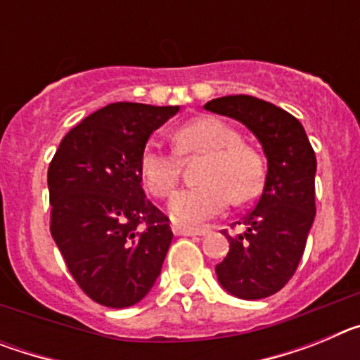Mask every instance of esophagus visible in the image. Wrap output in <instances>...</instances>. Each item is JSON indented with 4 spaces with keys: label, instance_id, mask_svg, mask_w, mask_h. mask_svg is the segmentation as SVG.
Segmentation results:
<instances>
[{
    "label": "esophagus",
    "instance_id": "obj_1",
    "mask_svg": "<svg viewBox=\"0 0 360 360\" xmlns=\"http://www.w3.org/2000/svg\"><path fill=\"white\" fill-rule=\"evenodd\" d=\"M173 232L176 236H205V234H209V229H187L174 225Z\"/></svg>",
    "mask_w": 360,
    "mask_h": 360
}]
</instances>
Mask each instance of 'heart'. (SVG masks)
<instances>
[{"label":"heart","mask_w":360,"mask_h":360,"mask_svg":"<svg viewBox=\"0 0 360 360\" xmlns=\"http://www.w3.org/2000/svg\"><path fill=\"white\" fill-rule=\"evenodd\" d=\"M174 153L158 144H148L141 157V174L146 187L157 198L173 193L182 162L203 157L198 186L178 191L167 211L178 225H198L221 214L229 202L243 203L262 191L265 169L262 157L243 144L241 135L216 117H200L173 133Z\"/></svg>","instance_id":"heart-1"}]
</instances>
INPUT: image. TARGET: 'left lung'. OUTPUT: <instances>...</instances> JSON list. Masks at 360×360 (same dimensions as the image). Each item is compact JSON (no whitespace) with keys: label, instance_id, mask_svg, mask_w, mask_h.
I'll return each mask as SVG.
<instances>
[{"label":"left lung","instance_id":"obj_1","mask_svg":"<svg viewBox=\"0 0 360 360\" xmlns=\"http://www.w3.org/2000/svg\"><path fill=\"white\" fill-rule=\"evenodd\" d=\"M205 110L231 117L252 131L266 157L259 200L245 216V231L227 236L229 254L216 265L219 285L240 299H263L294 276L316 218V153L303 124L250 95L212 98Z\"/></svg>","mask_w":360,"mask_h":360}]
</instances>
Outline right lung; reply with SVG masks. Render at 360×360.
Returning a JSON list of instances; mask_svg holds the SVG:
<instances>
[{
  "label": "right lung",
  "instance_id": "add662e5",
  "mask_svg": "<svg viewBox=\"0 0 360 360\" xmlns=\"http://www.w3.org/2000/svg\"><path fill=\"white\" fill-rule=\"evenodd\" d=\"M180 106L113 103L70 129L49 167L50 232L95 303L128 308L160 276L173 232L144 195L141 157Z\"/></svg>",
  "mask_w": 360,
  "mask_h": 360
}]
</instances>
